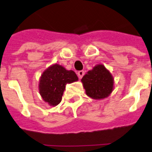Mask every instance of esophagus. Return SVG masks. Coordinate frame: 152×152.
<instances>
[{"mask_svg":"<svg viewBox=\"0 0 152 152\" xmlns=\"http://www.w3.org/2000/svg\"><path fill=\"white\" fill-rule=\"evenodd\" d=\"M84 74H85V72H84L83 70H80L77 72L78 77L80 78V79H81V78L84 76Z\"/></svg>","mask_w":152,"mask_h":152,"instance_id":"esophagus-1","label":"esophagus"}]
</instances>
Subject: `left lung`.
<instances>
[{
  "instance_id": "obj_1",
  "label": "left lung",
  "mask_w": 152,
  "mask_h": 152,
  "mask_svg": "<svg viewBox=\"0 0 152 152\" xmlns=\"http://www.w3.org/2000/svg\"><path fill=\"white\" fill-rule=\"evenodd\" d=\"M86 93L94 99L106 98L113 90L114 80L112 74L103 65H97L81 80Z\"/></svg>"
}]
</instances>
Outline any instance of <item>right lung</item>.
Instances as JSON below:
<instances>
[{"instance_id":"1","label":"right lung","mask_w":152,"mask_h":152,"mask_svg":"<svg viewBox=\"0 0 152 152\" xmlns=\"http://www.w3.org/2000/svg\"><path fill=\"white\" fill-rule=\"evenodd\" d=\"M74 71L66 70L59 64H54L47 69L39 80V94L46 102L56 106L62 100L67 83L77 81Z\"/></svg>"}]
</instances>
